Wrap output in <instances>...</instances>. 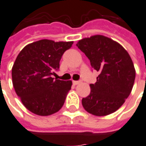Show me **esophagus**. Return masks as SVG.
Returning a JSON list of instances; mask_svg holds the SVG:
<instances>
[{
  "instance_id": "34e87169",
  "label": "esophagus",
  "mask_w": 146,
  "mask_h": 146,
  "mask_svg": "<svg viewBox=\"0 0 146 146\" xmlns=\"http://www.w3.org/2000/svg\"><path fill=\"white\" fill-rule=\"evenodd\" d=\"M80 83H81L80 81H73V84H74V85H78V84H79Z\"/></svg>"
}]
</instances>
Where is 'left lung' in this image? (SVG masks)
Segmentation results:
<instances>
[{
  "label": "left lung",
  "mask_w": 146,
  "mask_h": 146,
  "mask_svg": "<svg viewBox=\"0 0 146 146\" xmlns=\"http://www.w3.org/2000/svg\"><path fill=\"white\" fill-rule=\"evenodd\" d=\"M76 46L99 72L97 82L90 84V94L82 99L83 108L95 116L115 112L129 97L134 83L136 72L129 53L121 44L102 35L82 39Z\"/></svg>",
  "instance_id": "8db88e82"
}]
</instances>
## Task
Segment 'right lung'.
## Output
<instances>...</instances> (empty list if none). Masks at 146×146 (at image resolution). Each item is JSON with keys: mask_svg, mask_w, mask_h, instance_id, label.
Here are the masks:
<instances>
[{"mask_svg": "<svg viewBox=\"0 0 146 146\" xmlns=\"http://www.w3.org/2000/svg\"><path fill=\"white\" fill-rule=\"evenodd\" d=\"M73 41L55 42L41 40L25 46L12 68L15 91L32 113L48 116L58 112L71 90V80L52 78L60 68V61Z\"/></svg>", "mask_w": 146, "mask_h": 146, "instance_id": "obj_1", "label": "right lung"}]
</instances>
